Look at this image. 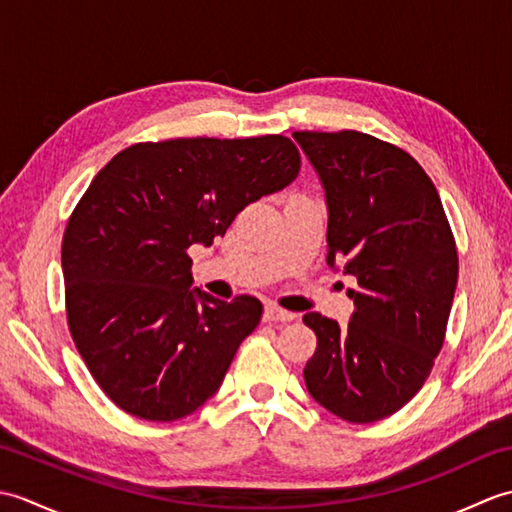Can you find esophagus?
I'll list each match as a JSON object with an SVG mask.
<instances>
[{"instance_id":"34e87169","label":"esophagus","mask_w":512,"mask_h":512,"mask_svg":"<svg viewBox=\"0 0 512 512\" xmlns=\"http://www.w3.org/2000/svg\"><path fill=\"white\" fill-rule=\"evenodd\" d=\"M264 319H266V321H281V323H286V321L295 319V314L288 312V310H281V308H277V306H273V303H270V306H266Z\"/></svg>"}]
</instances>
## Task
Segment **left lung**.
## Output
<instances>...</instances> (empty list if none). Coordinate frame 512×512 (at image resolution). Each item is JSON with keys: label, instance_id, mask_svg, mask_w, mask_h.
<instances>
[{"label": "left lung", "instance_id": "left-lung-1", "mask_svg": "<svg viewBox=\"0 0 512 512\" xmlns=\"http://www.w3.org/2000/svg\"><path fill=\"white\" fill-rule=\"evenodd\" d=\"M328 206V257L358 286L350 323L308 312L310 396L347 422H376L418 394L458 286V253L431 178L407 151L361 132H295Z\"/></svg>", "mask_w": 512, "mask_h": 512}]
</instances>
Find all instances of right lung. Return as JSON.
<instances>
[{
    "label": "right lung",
    "mask_w": 512,
    "mask_h": 512,
    "mask_svg": "<svg viewBox=\"0 0 512 512\" xmlns=\"http://www.w3.org/2000/svg\"><path fill=\"white\" fill-rule=\"evenodd\" d=\"M299 167L286 136L176 138L127 147L96 173L63 235L65 306L76 350L123 411L171 422L215 396L264 306L191 288L187 248L211 246Z\"/></svg>",
    "instance_id": "obj_1"
}]
</instances>
